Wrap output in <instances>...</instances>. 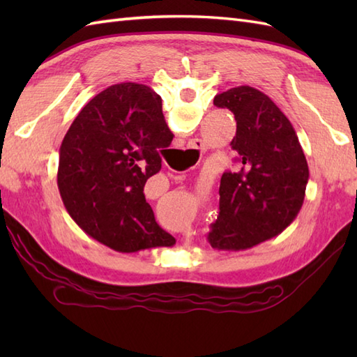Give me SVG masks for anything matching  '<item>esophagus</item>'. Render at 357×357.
<instances>
[{
	"label": "esophagus",
	"mask_w": 357,
	"mask_h": 357,
	"mask_svg": "<svg viewBox=\"0 0 357 357\" xmlns=\"http://www.w3.org/2000/svg\"><path fill=\"white\" fill-rule=\"evenodd\" d=\"M192 147H193V149H199V147H201V142H199L198 139L193 141V142H192Z\"/></svg>",
	"instance_id": "1"
}]
</instances>
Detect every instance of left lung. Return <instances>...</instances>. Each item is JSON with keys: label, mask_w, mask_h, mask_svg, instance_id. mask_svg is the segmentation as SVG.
Returning <instances> with one entry per match:
<instances>
[{"label": "left lung", "mask_w": 357, "mask_h": 357, "mask_svg": "<svg viewBox=\"0 0 357 357\" xmlns=\"http://www.w3.org/2000/svg\"><path fill=\"white\" fill-rule=\"evenodd\" d=\"M236 119L230 146L238 169L219 185V215L208 241L218 250L252 248L282 233L304 204L308 164L294 127L261 90L239 86L215 96Z\"/></svg>", "instance_id": "obj_1"}]
</instances>
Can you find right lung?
Segmentation results:
<instances>
[{"label":"right lung","instance_id":"right-lung-1","mask_svg":"<svg viewBox=\"0 0 357 357\" xmlns=\"http://www.w3.org/2000/svg\"><path fill=\"white\" fill-rule=\"evenodd\" d=\"M173 133L162 100L138 82L113 84L75 118L59 147L58 188L67 213L89 236L121 253L172 247L144 196L161 170Z\"/></svg>","mask_w":357,"mask_h":357}]
</instances>
